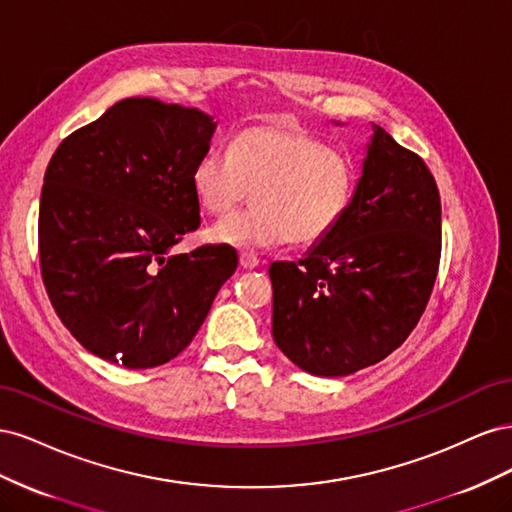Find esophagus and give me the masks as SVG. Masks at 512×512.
Listing matches in <instances>:
<instances>
[{
    "instance_id": "34e87169",
    "label": "esophagus",
    "mask_w": 512,
    "mask_h": 512,
    "mask_svg": "<svg viewBox=\"0 0 512 512\" xmlns=\"http://www.w3.org/2000/svg\"><path fill=\"white\" fill-rule=\"evenodd\" d=\"M239 265H241L243 269H256V267L260 265V260H258V256H254V254H250V252H243V254L239 256Z\"/></svg>"
}]
</instances>
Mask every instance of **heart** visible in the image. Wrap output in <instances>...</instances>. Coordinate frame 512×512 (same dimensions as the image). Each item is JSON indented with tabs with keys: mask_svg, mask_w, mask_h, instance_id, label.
<instances>
[{
	"mask_svg": "<svg viewBox=\"0 0 512 512\" xmlns=\"http://www.w3.org/2000/svg\"><path fill=\"white\" fill-rule=\"evenodd\" d=\"M200 209L224 215L254 198V207L211 228V239L237 250H269L288 241L312 245L329 237L348 213L359 170L299 128L254 126L232 138L228 156L209 149L192 168Z\"/></svg>",
	"mask_w": 512,
	"mask_h": 512,
	"instance_id": "obj_1",
	"label": "heart"
}]
</instances>
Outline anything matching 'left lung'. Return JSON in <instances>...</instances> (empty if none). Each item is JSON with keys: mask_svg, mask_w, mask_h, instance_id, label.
Returning <instances> with one entry per match:
<instances>
[{"mask_svg": "<svg viewBox=\"0 0 512 512\" xmlns=\"http://www.w3.org/2000/svg\"><path fill=\"white\" fill-rule=\"evenodd\" d=\"M442 250L440 194L427 164L374 123L344 220L299 262H273V339L314 376L386 359L421 320Z\"/></svg>", "mask_w": 512, "mask_h": 512, "instance_id": "obj_1", "label": "left lung"}]
</instances>
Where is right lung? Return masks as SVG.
Segmentation results:
<instances>
[{
    "label": "right lung",
    "instance_id": "add662e5",
    "mask_svg": "<svg viewBox=\"0 0 512 512\" xmlns=\"http://www.w3.org/2000/svg\"><path fill=\"white\" fill-rule=\"evenodd\" d=\"M215 126L198 108L128 98L64 138L46 166L42 282L76 342L104 361L175 359L237 269L228 245L168 256L200 226L190 177Z\"/></svg>",
    "mask_w": 512,
    "mask_h": 512
}]
</instances>
